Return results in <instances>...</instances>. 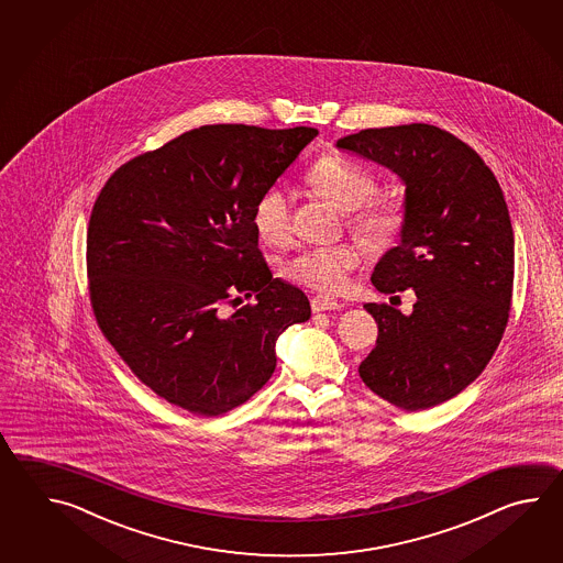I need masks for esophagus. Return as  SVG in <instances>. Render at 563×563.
<instances>
[{
    "mask_svg": "<svg viewBox=\"0 0 563 563\" xmlns=\"http://www.w3.org/2000/svg\"><path fill=\"white\" fill-rule=\"evenodd\" d=\"M340 308H342V303H340L338 299L323 298V296H318V298L311 299V311H313V313L340 310Z\"/></svg>",
    "mask_w": 563,
    "mask_h": 563,
    "instance_id": "34e87169",
    "label": "esophagus"
}]
</instances>
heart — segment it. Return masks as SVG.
<instances>
[{"label":"heart","mask_w":563,"mask_h":563,"mask_svg":"<svg viewBox=\"0 0 563 563\" xmlns=\"http://www.w3.org/2000/svg\"><path fill=\"white\" fill-rule=\"evenodd\" d=\"M311 189L328 201L350 211V228L372 247H383L395 240L407 223L408 209L402 197L376 195V179L368 170L340 156H325L308 173ZM253 228L267 245H284L291 235V201L282 189L265 192L255 205ZM360 252L352 243L311 247L287 262L286 276L323 294H335L346 286L347 277L358 267Z\"/></svg>","instance_id":"b5f03b06"}]
</instances>
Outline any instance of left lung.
<instances>
[{"label": "left lung", "mask_w": 563, "mask_h": 563, "mask_svg": "<svg viewBox=\"0 0 563 563\" xmlns=\"http://www.w3.org/2000/svg\"><path fill=\"white\" fill-rule=\"evenodd\" d=\"M335 146L390 168L407 187L400 243L372 284L383 294L412 287L417 303L410 316L364 306L378 338L360 378L402 410L437 407L485 371L509 320L515 241L501 187L468 144L432 124L366 129Z\"/></svg>", "instance_id": "obj_1"}]
</instances>
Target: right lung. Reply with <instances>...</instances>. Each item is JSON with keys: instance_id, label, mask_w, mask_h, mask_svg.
Here are the masks:
<instances>
[{"instance_id": "add662e5", "label": "right lung", "mask_w": 563, "mask_h": 563, "mask_svg": "<svg viewBox=\"0 0 563 563\" xmlns=\"http://www.w3.org/2000/svg\"><path fill=\"white\" fill-rule=\"evenodd\" d=\"M318 131L207 124L117 168L86 240L96 322L134 376L197 417L247 402L276 371V342L310 320L272 276L255 205ZM255 305L223 319L231 295Z\"/></svg>"}]
</instances>
